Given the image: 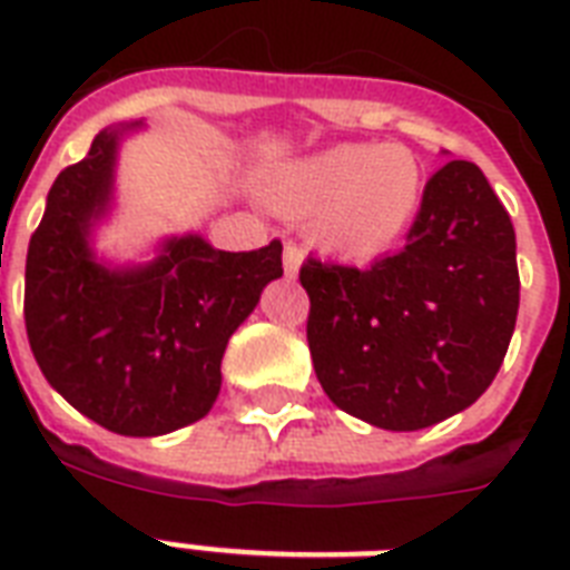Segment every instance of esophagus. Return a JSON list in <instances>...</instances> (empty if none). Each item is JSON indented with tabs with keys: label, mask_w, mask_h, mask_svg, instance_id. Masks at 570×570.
I'll list each match as a JSON object with an SVG mask.
<instances>
[{
	"label": "esophagus",
	"mask_w": 570,
	"mask_h": 570,
	"mask_svg": "<svg viewBox=\"0 0 570 570\" xmlns=\"http://www.w3.org/2000/svg\"><path fill=\"white\" fill-rule=\"evenodd\" d=\"M304 263V250L295 245V242H286L284 245V272L289 277L298 275V268H302Z\"/></svg>",
	"instance_id": "obj_1"
}]
</instances>
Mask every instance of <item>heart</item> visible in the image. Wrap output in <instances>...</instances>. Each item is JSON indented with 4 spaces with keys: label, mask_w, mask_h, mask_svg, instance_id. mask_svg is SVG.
<instances>
[{
    "label": "heart",
    "mask_w": 570,
    "mask_h": 570,
    "mask_svg": "<svg viewBox=\"0 0 570 570\" xmlns=\"http://www.w3.org/2000/svg\"><path fill=\"white\" fill-rule=\"evenodd\" d=\"M423 168L405 145H334L284 165L268 183L286 215H311V239L331 257L387 254L423 206Z\"/></svg>",
    "instance_id": "heart-1"
}]
</instances>
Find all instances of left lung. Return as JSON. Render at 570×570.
<instances>
[{
    "label": "left lung",
    "mask_w": 570,
    "mask_h": 570,
    "mask_svg": "<svg viewBox=\"0 0 570 570\" xmlns=\"http://www.w3.org/2000/svg\"><path fill=\"white\" fill-rule=\"evenodd\" d=\"M307 343L346 414L416 432L476 402L512 340L521 277L512 218L473 163L425 183L407 245L370 268L307 259Z\"/></svg>",
    "instance_id": "obj_1"
}]
</instances>
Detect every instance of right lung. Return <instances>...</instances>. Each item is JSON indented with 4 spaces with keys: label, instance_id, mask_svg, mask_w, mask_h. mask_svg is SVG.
<instances>
[{
    "label": "right lung",
    "instance_id": "right-lung-1",
    "mask_svg": "<svg viewBox=\"0 0 570 570\" xmlns=\"http://www.w3.org/2000/svg\"><path fill=\"white\" fill-rule=\"evenodd\" d=\"M138 127L102 129L82 163L56 177L29 242L22 313L40 373L79 414L156 438L209 414L227 340L284 275V245L233 254L186 233L150 263L97 259L91 236L115 200L120 138Z\"/></svg>",
    "mask_w": 570,
    "mask_h": 570
}]
</instances>
